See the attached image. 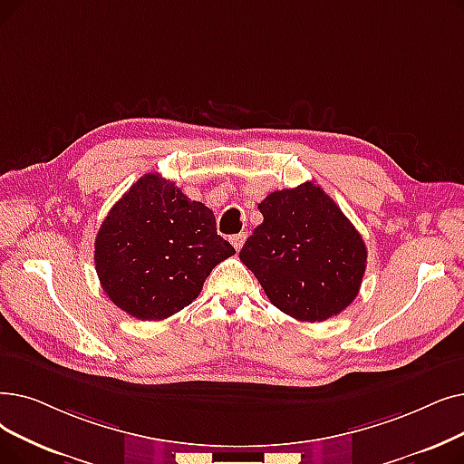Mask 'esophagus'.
Masks as SVG:
<instances>
[{
    "mask_svg": "<svg viewBox=\"0 0 464 464\" xmlns=\"http://www.w3.org/2000/svg\"><path fill=\"white\" fill-rule=\"evenodd\" d=\"M229 240H231V245L235 246V250H240V248H243V245H245L246 235L245 233H238V235H233Z\"/></svg>",
    "mask_w": 464,
    "mask_h": 464,
    "instance_id": "34e87169",
    "label": "esophagus"
}]
</instances>
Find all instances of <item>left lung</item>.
Wrapping results in <instances>:
<instances>
[{
	"instance_id": "8db88e82",
	"label": "left lung",
	"mask_w": 464,
	"mask_h": 464,
	"mask_svg": "<svg viewBox=\"0 0 464 464\" xmlns=\"http://www.w3.org/2000/svg\"><path fill=\"white\" fill-rule=\"evenodd\" d=\"M238 257L271 304L301 322H322L358 295L368 250L332 197L313 182L269 193Z\"/></svg>"
}]
</instances>
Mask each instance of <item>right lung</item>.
<instances>
[{"label":"right lung","instance_id":"1","mask_svg":"<svg viewBox=\"0 0 464 464\" xmlns=\"http://www.w3.org/2000/svg\"><path fill=\"white\" fill-rule=\"evenodd\" d=\"M233 254L216 233L214 212L159 174L142 176L117 200L94 240L100 285L138 320H165L188 307Z\"/></svg>","mask_w":464,"mask_h":464}]
</instances>
